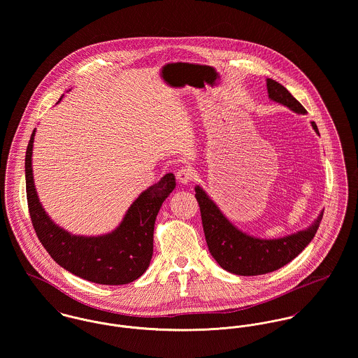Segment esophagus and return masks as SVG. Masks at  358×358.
<instances>
[{
	"instance_id": "obj_1",
	"label": "esophagus",
	"mask_w": 358,
	"mask_h": 358,
	"mask_svg": "<svg viewBox=\"0 0 358 358\" xmlns=\"http://www.w3.org/2000/svg\"><path fill=\"white\" fill-rule=\"evenodd\" d=\"M192 177H194V173H192V170L188 169V167H182V169H180V170L177 171V180H178L180 182H182V184L191 182Z\"/></svg>"
}]
</instances>
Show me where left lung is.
<instances>
[{"instance_id":"left-lung-1","label":"left lung","mask_w":358,"mask_h":358,"mask_svg":"<svg viewBox=\"0 0 358 358\" xmlns=\"http://www.w3.org/2000/svg\"><path fill=\"white\" fill-rule=\"evenodd\" d=\"M269 99L280 103L296 114H306L303 106L276 80L268 78ZM318 134L317 124L312 122ZM201 214V224L208 251L218 265L238 276H258L278 271L291 262L305 250L317 232L322 213L305 231L280 238H259L250 236L238 229L221 213L218 206L200 188H195Z\"/></svg>"}]
</instances>
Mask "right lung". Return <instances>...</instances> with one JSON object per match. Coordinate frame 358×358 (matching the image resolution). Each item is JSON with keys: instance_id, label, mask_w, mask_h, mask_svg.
I'll return each mask as SVG.
<instances>
[{"instance_id": "obj_1", "label": "right lung", "mask_w": 358, "mask_h": 358, "mask_svg": "<svg viewBox=\"0 0 358 358\" xmlns=\"http://www.w3.org/2000/svg\"><path fill=\"white\" fill-rule=\"evenodd\" d=\"M36 129L26 151V192L34 231L49 255L66 271L92 282L127 284L150 266L154 251V227L162 203L176 188L167 173L133 201L120 227L103 236H76L56 225L37 195L31 169Z\"/></svg>"}]
</instances>
